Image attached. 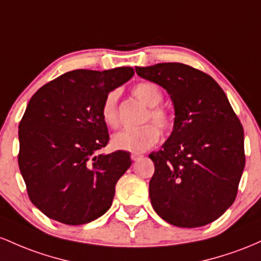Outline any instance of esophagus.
<instances>
[{
  "label": "esophagus",
  "instance_id": "obj_1",
  "mask_svg": "<svg viewBox=\"0 0 261 261\" xmlns=\"http://www.w3.org/2000/svg\"><path fill=\"white\" fill-rule=\"evenodd\" d=\"M140 158H142V155H140V154H137V153H133V154L130 155V159L133 160V162H136V160L140 159Z\"/></svg>",
  "mask_w": 261,
  "mask_h": 261
}]
</instances>
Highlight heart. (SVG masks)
<instances>
[{
  "instance_id": "heart-1",
  "label": "heart",
  "mask_w": 261,
  "mask_h": 261,
  "mask_svg": "<svg viewBox=\"0 0 261 261\" xmlns=\"http://www.w3.org/2000/svg\"><path fill=\"white\" fill-rule=\"evenodd\" d=\"M133 95L145 106L150 107L149 118L163 132H168L172 127V117L166 110L156 107L162 103L163 92L156 84L143 81L133 87ZM117 101L118 91L113 90L105 97L101 106V116L103 122L110 127L118 125V113H117ZM154 124H146L138 129H124L117 132L111 139V144L116 150L129 151V153H143L154 146L160 138L159 130Z\"/></svg>"
}]
</instances>
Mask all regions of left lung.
Here are the masks:
<instances>
[{
	"label": "left lung",
	"instance_id": "8db88e82",
	"mask_svg": "<svg viewBox=\"0 0 261 261\" xmlns=\"http://www.w3.org/2000/svg\"><path fill=\"white\" fill-rule=\"evenodd\" d=\"M140 77L166 90L175 110L174 128L159 151L149 196L168 223L202 227L236 200L245 165L244 130L221 86L180 63L136 67Z\"/></svg>",
	"mask_w": 261,
	"mask_h": 261
}]
</instances>
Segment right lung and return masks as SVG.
<instances>
[{"mask_svg": "<svg viewBox=\"0 0 261 261\" xmlns=\"http://www.w3.org/2000/svg\"><path fill=\"white\" fill-rule=\"evenodd\" d=\"M133 75L129 66L74 70L32 96L18 125V165L32 203L46 217L80 225L110 210L132 160L123 150L96 154L110 140L101 106Z\"/></svg>", "mask_w": 261, "mask_h": 261, "instance_id": "right-lung-1", "label": "right lung"}]
</instances>
